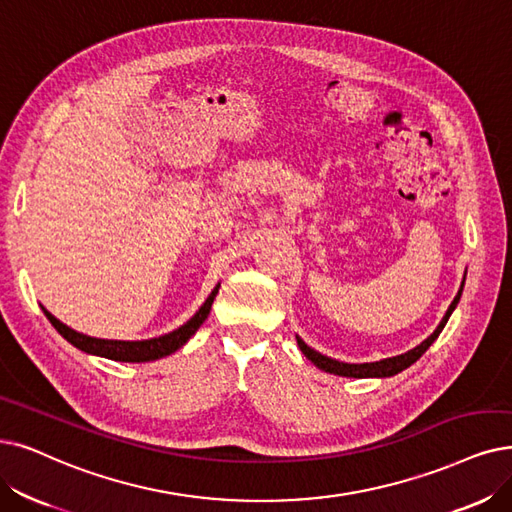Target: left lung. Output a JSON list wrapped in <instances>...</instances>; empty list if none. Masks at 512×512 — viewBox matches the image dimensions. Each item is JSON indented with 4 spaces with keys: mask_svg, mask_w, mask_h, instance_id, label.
<instances>
[{
    "mask_svg": "<svg viewBox=\"0 0 512 512\" xmlns=\"http://www.w3.org/2000/svg\"><path fill=\"white\" fill-rule=\"evenodd\" d=\"M462 288H464V279H462V285H460V290H458L456 298L452 300V304H449V309L445 311L441 323L437 325V330H435L431 336H428L424 342H420V344L416 346V349L407 351V353H403V355H397V357L380 359V361H374V363H342V361H336V359H332V357H325V355L317 353V351L311 349V346L306 344L300 336H296V340H298V346H300V351L304 353V357L309 359L313 365H317L319 370L327 372V374L346 376V378H388V376H395V374L403 372L405 367H410L412 363H416V361L426 353L428 346H431V344L439 338V334L443 332V327H445L449 315L454 313L456 304L460 302Z\"/></svg>",
    "mask_w": 512,
    "mask_h": 512,
    "instance_id": "left-lung-1",
    "label": "left lung"
}]
</instances>
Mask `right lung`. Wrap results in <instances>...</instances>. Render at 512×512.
<instances>
[{
	"label": "right lung",
	"instance_id": "obj_1",
	"mask_svg": "<svg viewBox=\"0 0 512 512\" xmlns=\"http://www.w3.org/2000/svg\"><path fill=\"white\" fill-rule=\"evenodd\" d=\"M220 283L212 290V294L208 296V300L201 304V309L185 323L180 325L178 330L163 334L159 338H151V340H102V338H92L86 334H79L75 330H71L69 325H65L63 321H58L52 313H48L44 306L42 311L48 317V321L56 327V332L63 336L67 342H71L75 349L84 351L88 355H98V357H107L113 361H126V363H145V361H155L161 357H168L174 351H178L180 346H185L187 340L199 330L201 323L208 319L212 302L218 294Z\"/></svg>",
	"mask_w": 512,
	"mask_h": 512
}]
</instances>
